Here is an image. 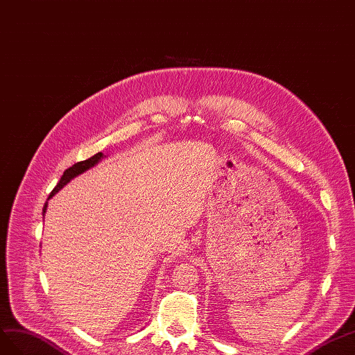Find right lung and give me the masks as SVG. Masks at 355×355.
I'll return each mask as SVG.
<instances>
[{
  "instance_id": "add662e5",
  "label": "right lung",
  "mask_w": 355,
  "mask_h": 355,
  "mask_svg": "<svg viewBox=\"0 0 355 355\" xmlns=\"http://www.w3.org/2000/svg\"><path fill=\"white\" fill-rule=\"evenodd\" d=\"M101 157H103V153H96L95 156H92V157H89V159H86V160H82V162H77V164H74L73 166L71 168H68V169H65V172H64V175L60 177V180H59V183L56 184V187L52 190V193H50V196L49 198H52L55 193H58V191L62 189L69 180H73L74 177H77L78 174H82V172H85L86 169H89V168H92L94 165H96L98 162L101 160ZM46 208H47V204L44 205V208H43V212H46Z\"/></svg>"
}]
</instances>
